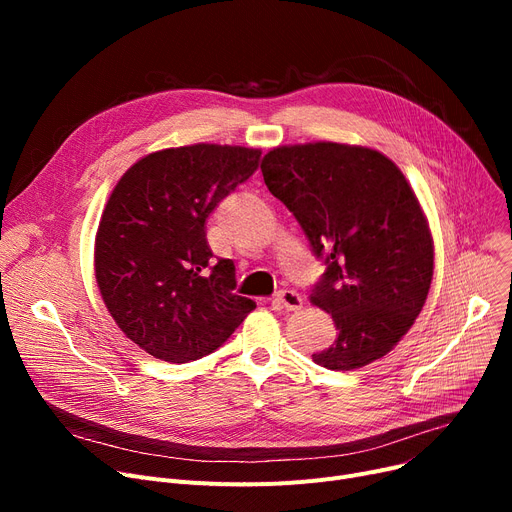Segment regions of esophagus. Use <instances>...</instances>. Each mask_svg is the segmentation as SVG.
Masks as SVG:
<instances>
[{"label": "esophagus", "mask_w": 512, "mask_h": 512, "mask_svg": "<svg viewBox=\"0 0 512 512\" xmlns=\"http://www.w3.org/2000/svg\"><path fill=\"white\" fill-rule=\"evenodd\" d=\"M276 299H278V303H280L286 311H299V309L303 307L301 294L294 292V290H280V292L276 294Z\"/></svg>", "instance_id": "1"}]
</instances>
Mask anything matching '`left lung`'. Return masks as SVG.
<instances>
[{
	"instance_id": "obj_1",
	"label": "left lung",
	"mask_w": 512,
	"mask_h": 512,
	"mask_svg": "<svg viewBox=\"0 0 512 512\" xmlns=\"http://www.w3.org/2000/svg\"><path fill=\"white\" fill-rule=\"evenodd\" d=\"M261 172L326 263L311 303L338 332L313 361L351 371L388 355L434 276L432 232L407 178L380 151L340 143L278 147Z\"/></svg>"
}]
</instances>
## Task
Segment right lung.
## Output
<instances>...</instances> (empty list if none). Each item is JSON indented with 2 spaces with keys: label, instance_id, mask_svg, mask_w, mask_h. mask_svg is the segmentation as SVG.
<instances>
[{
  "label": "right lung",
  "instance_id": "right-lung-1",
  "mask_svg": "<svg viewBox=\"0 0 512 512\" xmlns=\"http://www.w3.org/2000/svg\"><path fill=\"white\" fill-rule=\"evenodd\" d=\"M259 149L188 145L139 159L116 184L95 238V278L118 328L168 363L222 346L257 305L213 259L211 211L259 168Z\"/></svg>",
  "mask_w": 512,
  "mask_h": 512
}]
</instances>
